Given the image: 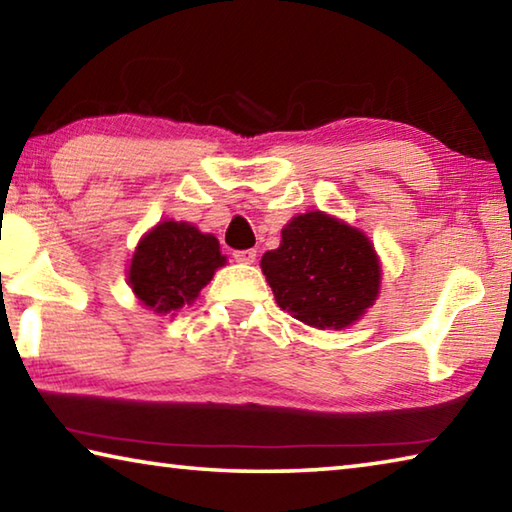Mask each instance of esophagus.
I'll return each mask as SVG.
<instances>
[{
  "label": "esophagus",
  "instance_id": "esophagus-1",
  "mask_svg": "<svg viewBox=\"0 0 512 512\" xmlns=\"http://www.w3.org/2000/svg\"><path fill=\"white\" fill-rule=\"evenodd\" d=\"M257 257V250L246 248V250H235V259L239 264H253Z\"/></svg>",
  "mask_w": 512,
  "mask_h": 512
}]
</instances>
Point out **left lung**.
<instances>
[{
    "mask_svg": "<svg viewBox=\"0 0 512 512\" xmlns=\"http://www.w3.org/2000/svg\"><path fill=\"white\" fill-rule=\"evenodd\" d=\"M262 271L284 311L311 327H348L379 293V259L366 235L323 212L296 216Z\"/></svg>",
    "mask_w": 512,
    "mask_h": 512,
    "instance_id": "left-lung-1",
    "label": "left lung"
}]
</instances>
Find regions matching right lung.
<instances>
[{"instance_id":"add662e5","label":"right lung","mask_w":512,"mask_h":512,"mask_svg":"<svg viewBox=\"0 0 512 512\" xmlns=\"http://www.w3.org/2000/svg\"><path fill=\"white\" fill-rule=\"evenodd\" d=\"M223 264L216 237L183 221H164L137 246L128 282L146 307L169 314L192 302Z\"/></svg>"}]
</instances>
